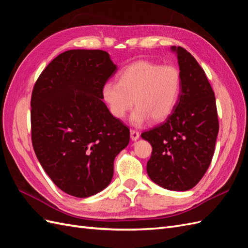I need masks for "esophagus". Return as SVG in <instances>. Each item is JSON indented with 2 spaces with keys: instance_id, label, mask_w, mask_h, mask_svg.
Segmentation results:
<instances>
[{
  "instance_id": "esophagus-1",
  "label": "esophagus",
  "mask_w": 248,
  "mask_h": 248,
  "mask_svg": "<svg viewBox=\"0 0 248 248\" xmlns=\"http://www.w3.org/2000/svg\"><path fill=\"white\" fill-rule=\"evenodd\" d=\"M130 134H131V139H132V140H137V139L139 138V136H140V134H139V132H137L135 130H131L130 131Z\"/></svg>"
}]
</instances>
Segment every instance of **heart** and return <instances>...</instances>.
Here are the masks:
<instances>
[{
	"mask_svg": "<svg viewBox=\"0 0 248 248\" xmlns=\"http://www.w3.org/2000/svg\"><path fill=\"white\" fill-rule=\"evenodd\" d=\"M181 74L174 65H159L149 61L131 63L119 75V82L103 87V98L112 115L123 119L133 106L131 123L140 126L151 118L159 123L168 118L178 101Z\"/></svg>",
	"mask_w": 248,
	"mask_h": 248,
	"instance_id": "b5f03b06",
	"label": "heart"
}]
</instances>
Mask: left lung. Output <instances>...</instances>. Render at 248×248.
Segmentation results:
<instances>
[{"instance_id":"1","label":"left lung","mask_w":248,"mask_h":248,"mask_svg":"<svg viewBox=\"0 0 248 248\" xmlns=\"http://www.w3.org/2000/svg\"><path fill=\"white\" fill-rule=\"evenodd\" d=\"M178 59L181 90L174 111L141 137L151 143L147 172L163 188L185 192L205 172L215 152L219 132L215 93L204 70L182 47H170Z\"/></svg>"}]
</instances>
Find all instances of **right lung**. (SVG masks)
I'll list each match as a JSON object with an SVG mask.
<instances>
[{
    "instance_id": "right-lung-1",
    "label": "right lung",
    "mask_w": 248,
    "mask_h": 248,
    "mask_svg": "<svg viewBox=\"0 0 248 248\" xmlns=\"http://www.w3.org/2000/svg\"><path fill=\"white\" fill-rule=\"evenodd\" d=\"M117 71L103 50H68L41 73L31 95V139L41 166L62 192L87 198L110 185L130 130L103 101Z\"/></svg>"
}]
</instances>
